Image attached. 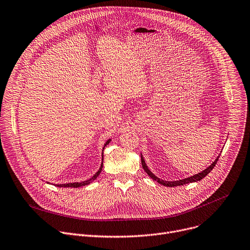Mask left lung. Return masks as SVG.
<instances>
[{
	"instance_id": "obj_1",
	"label": "left lung",
	"mask_w": 250,
	"mask_h": 250,
	"mask_svg": "<svg viewBox=\"0 0 250 250\" xmlns=\"http://www.w3.org/2000/svg\"><path fill=\"white\" fill-rule=\"evenodd\" d=\"M141 155V163H142V167H143V169H144V171L146 172V173L153 179V180H155V181H157L158 183H160L161 185H163V186H167V187H174V186H180V185H184V184H187V183H192V182H197V181H200L201 179H203L209 172L212 170L213 168H214V166H215V164L217 163V161H218V158H219V156H217V158L212 162V164L211 165H209L206 169H204L203 171H201V172H199V173H197V174H195V175H192V176H189V177H187V178H184V179H179V180H174V181H166V180H163V179H161V178H158L155 174H153L152 172H151V170L148 168V166H147V164H146V162H145V159H144V157L142 156V154H140Z\"/></svg>"
}]
</instances>
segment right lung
Here are the masks:
<instances>
[{"label": "right lung", "mask_w": 250, "mask_h": 250, "mask_svg": "<svg viewBox=\"0 0 250 250\" xmlns=\"http://www.w3.org/2000/svg\"><path fill=\"white\" fill-rule=\"evenodd\" d=\"M111 140L112 139H108L106 142H105V144H104V147H103V150H102V162H101V166H100V168H99V170L96 172V173L91 177V178H89L88 180H85V181H81V182H72V183H64V184H53V185H56L57 187H71V188H78V187H82V186H85V185H89L90 183H92L94 180H96V178H97L99 175H100V173H101V171H102V168H103V151H104V148L111 142ZM49 184H50V182H48Z\"/></svg>", "instance_id": "right-lung-1"}]
</instances>
